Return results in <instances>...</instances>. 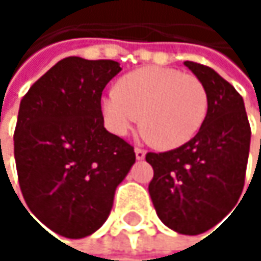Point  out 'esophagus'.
I'll use <instances>...</instances> for the list:
<instances>
[{
  "label": "esophagus",
  "instance_id": "34e87169",
  "mask_svg": "<svg viewBox=\"0 0 261 261\" xmlns=\"http://www.w3.org/2000/svg\"><path fill=\"white\" fill-rule=\"evenodd\" d=\"M134 152H136V159H137V160H143V159H145V149L136 146V148H134Z\"/></svg>",
  "mask_w": 261,
  "mask_h": 261
}]
</instances>
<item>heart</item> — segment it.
Instances as JSON below:
<instances>
[{
	"label": "heart",
	"mask_w": 261,
	"mask_h": 261,
	"mask_svg": "<svg viewBox=\"0 0 261 261\" xmlns=\"http://www.w3.org/2000/svg\"><path fill=\"white\" fill-rule=\"evenodd\" d=\"M207 109L204 84L172 68L137 69L101 99L106 127L113 134H128L142 116L145 133L162 148L190 140L204 124Z\"/></svg>",
	"instance_id": "obj_1"
}]
</instances>
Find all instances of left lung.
<instances>
[{
  "label": "left lung",
  "mask_w": 261,
  "mask_h": 261,
  "mask_svg": "<svg viewBox=\"0 0 261 261\" xmlns=\"http://www.w3.org/2000/svg\"><path fill=\"white\" fill-rule=\"evenodd\" d=\"M184 65L208 96L204 124L193 139L166 152H148V186L160 221L181 234H201L219 224L240 199L251 127L240 93L212 68ZM239 207V204H237Z\"/></svg>",
  "instance_id": "left-lung-1"
}]
</instances>
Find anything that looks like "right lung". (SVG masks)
<instances>
[{"mask_svg": "<svg viewBox=\"0 0 261 261\" xmlns=\"http://www.w3.org/2000/svg\"><path fill=\"white\" fill-rule=\"evenodd\" d=\"M119 71L113 60L66 57L21 99L13 136L19 187L30 212L57 234L95 233L136 162L130 143L104 128L101 112L102 90Z\"/></svg>", "mask_w": 261, "mask_h": 261, "instance_id": "right-lung-1", "label": "right lung"}]
</instances>
